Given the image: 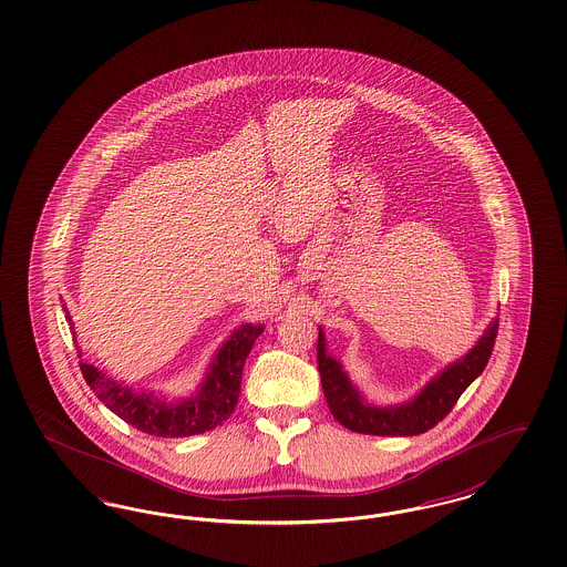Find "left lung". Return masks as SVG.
Returning <instances> with one entry per match:
<instances>
[{
    "instance_id": "left-lung-1",
    "label": "left lung",
    "mask_w": 567,
    "mask_h": 567,
    "mask_svg": "<svg viewBox=\"0 0 567 567\" xmlns=\"http://www.w3.org/2000/svg\"><path fill=\"white\" fill-rule=\"evenodd\" d=\"M498 336V317L492 318L475 346L445 364L403 403L380 405L367 399L352 382L340 359L329 352L322 327H318L317 363L320 384L333 417L348 431L375 436H415L431 431L450 411L462 392L483 373Z\"/></svg>"
}]
</instances>
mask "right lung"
I'll return each instance as SVG.
<instances>
[{"instance_id": "obj_1", "label": "right lung", "mask_w": 567, "mask_h": 567, "mask_svg": "<svg viewBox=\"0 0 567 567\" xmlns=\"http://www.w3.org/2000/svg\"><path fill=\"white\" fill-rule=\"evenodd\" d=\"M63 312L75 336L68 308H63ZM264 329L261 322H243L236 327L215 350L200 384L187 396H168L152 388L117 382L103 369L84 363L82 348L78 346L80 369L96 399L136 431L154 436H192L213 431L231 415L240 396L243 367Z\"/></svg>"}]
</instances>
